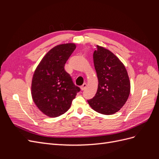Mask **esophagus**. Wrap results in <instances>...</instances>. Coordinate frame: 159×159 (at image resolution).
Returning a JSON list of instances; mask_svg holds the SVG:
<instances>
[{
  "mask_svg": "<svg viewBox=\"0 0 159 159\" xmlns=\"http://www.w3.org/2000/svg\"><path fill=\"white\" fill-rule=\"evenodd\" d=\"M86 88H87V84H84L82 85H81V90H84Z\"/></svg>",
  "mask_w": 159,
  "mask_h": 159,
  "instance_id": "obj_1",
  "label": "esophagus"
}]
</instances>
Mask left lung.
I'll return each mask as SVG.
<instances>
[{"label":"left lung","mask_w":159,"mask_h":159,"mask_svg":"<svg viewBox=\"0 0 159 159\" xmlns=\"http://www.w3.org/2000/svg\"><path fill=\"white\" fill-rule=\"evenodd\" d=\"M93 52V62L98 78L97 93L88 100L95 111L112 115L126 103L131 85L125 67L111 52L97 46Z\"/></svg>","instance_id":"1"}]
</instances>
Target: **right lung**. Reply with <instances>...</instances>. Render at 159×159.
Wrapping results in <instances>:
<instances>
[{"label":"right lung","mask_w":159,"mask_h":159,"mask_svg":"<svg viewBox=\"0 0 159 159\" xmlns=\"http://www.w3.org/2000/svg\"><path fill=\"white\" fill-rule=\"evenodd\" d=\"M75 48L71 43L53 48L43 57L34 74L31 88L33 101L50 117L66 113L80 91L64 68Z\"/></svg>","instance_id":"obj_1"}]
</instances>
